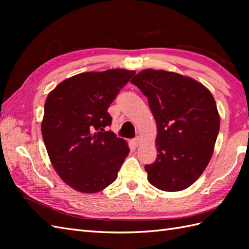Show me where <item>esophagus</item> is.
Returning <instances> with one entry per match:
<instances>
[{
  "label": "esophagus",
  "instance_id": "34e87169",
  "mask_svg": "<svg viewBox=\"0 0 249 249\" xmlns=\"http://www.w3.org/2000/svg\"><path fill=\"white\" fill-rule=\"evenodd\" d=\"M140 142H141V139L139 138V137H136L135 139H133V143H134L135 146H139Z\"/></svg>",
  "mask_w": 249,
  "mask_h": 249
}]
</instances>
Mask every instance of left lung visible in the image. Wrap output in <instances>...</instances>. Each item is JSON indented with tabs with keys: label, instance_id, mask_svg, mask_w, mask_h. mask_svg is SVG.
<instances>
[{
	"label": "left lung",
	"instance_id": "left-lung-1",
	"mask_svg": "<svg viewBox=\"0 0 249 249\" xmlns=\"http://www.w3.org/2000/svg\"><path fill=\"white\" fill-rule=\"evenodd\" d=\"M147 97L157 124V158L145 165L149 182L178 192L197 179L212 157L220 119L213 95L192 78L145 70L131 79Z\"/></svg>",
	"mask_w": 249,
	"mask_h": 249
}]
</instances>
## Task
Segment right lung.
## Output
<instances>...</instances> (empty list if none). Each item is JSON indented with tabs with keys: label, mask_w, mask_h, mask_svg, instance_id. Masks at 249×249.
Wrapping results in <instances>:
<instances>
[{
	"label": "right lung",
	"mask_w": 249,
	"mask_h": 249,
	"mask_svg": "<svg viewBox=\"0 0 249 249\" xmlns=\"http://www.w3.org/2000/svg\"><path fill=\"white\" fill-rule=\"evenodd\" d=\"M134 71L83 72L68 78L45 103L41 133L52 166L78 192L98 193L113 183L129 153L124 139L107 130L108 112Z\"/></svg>",
	"instance_id": "add662e5"
}]
</instances>
